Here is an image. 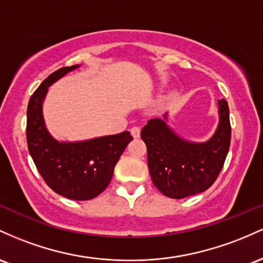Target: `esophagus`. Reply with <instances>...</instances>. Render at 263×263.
Instances as JSON below:
<instances>
[{"label":"esophagus","instance_id":"34e87169","mask_svg":"<svg viewBox=\"0 0 263 263\" xmlns=\"http://www.w3.org/2000/svg\"><path fill=\"white\" fill-rule=\"evenodd\" d=\"M130 133H132V137L134 138V139H138V138L140 137V128L139 126H133L130 129Z\"/></svg>","mask_w":263,"mask_h":263}]
</instances>
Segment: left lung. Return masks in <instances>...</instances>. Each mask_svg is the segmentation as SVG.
<instances>
[{"instance_id":"obj_1","label":"left lung","mask_w":263,"mask_h":263,"mask_svg":"<svg viewBox=\"0 0 263 263\" xmlns=\"http://www.w3.org/2000/svg\"><path fill=\"white\" fill-rule=\"evenodd\" d=\"M217 107L219 124L206 141L187 140L176 134L167 113L150 119L141 129L150 176L165 196L184 199L202 193L219 176L230 149L231 126L226 100H217Z\"/></svg>"}]
</instances>
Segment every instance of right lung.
<instances>
[{
    "label": "right lung",
    "instance_id": "right-lung-1",
    "mask_svg": "<svg viewBox=\"0 0 263 263\" xmlns=\"http://www.w3.org/2000/svg\"><path fill=\"white\" fill-rule=\"evenodd\" d=\"M81 64L55 70L32 94L27 108L28 152L44 181L54 193L70 200H90L105 190L124 149L133 140L128 130L87 140H58L43 117L48 88Z\"/></svg>",
    "mask_w": 263,
    "mask_h": 263
}]
</instances>
